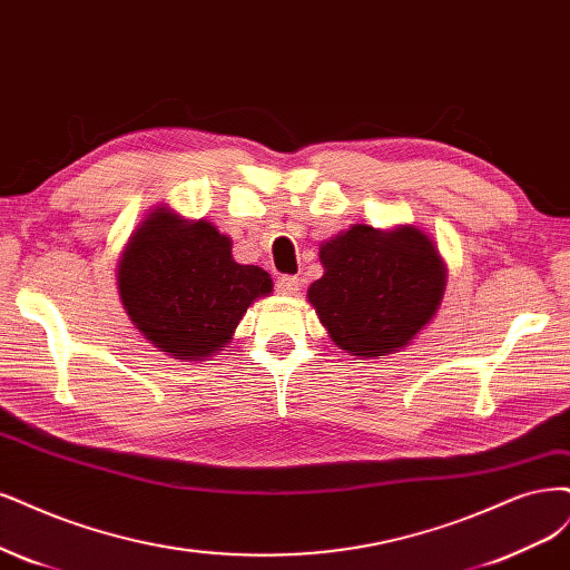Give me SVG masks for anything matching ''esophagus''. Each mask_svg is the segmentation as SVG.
Listing matches in <instances>:
<instances>
[{"label": "esophagus", "mask_w": 570, "mask_h": 570, "mask_svg": "<svg viewBox=\"0 0 570 570\" xmlns=\"http://www.w3.org/2000/svg\"><path fill=\"white\" fill-rule=\"evenodd\" d=\"M302 287V281L297 276H283L278 278V292L281 294H297Z\"/></svg>", "instance_id": "1"}]
</instances>
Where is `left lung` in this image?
<instances>
[{
    "label": "left lung",
    "mask_w": 570,
    "mask_h": 570,
    "mask_svg": "<svg viewBox=\"0 0 570 570\" xmlns=\"http://www.w3.org/2000/svg\"><path fill=\"white\" fill-rule=\"evenodd\" d=\"M318 257L325 273L306 297L330 340L351 356L396 353L436 316L448 273L424 230L356 224L323 243Z\"/></svg>",
    "instance_id": "1"
}]
</instances>
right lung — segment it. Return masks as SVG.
Returning <instances> with one entry per match:
<instances>
[{
	"instance_id": "obj_1",
	"label": "right lung",
	"mask_w": 570,
	"mask_h": 570,
	"mask_svg": "<svg viewBox=\"0 0 570 570\" xmlns=\"http://www.w3.org/2000/svg\"><path fill=\"white\" fill-rule=\"evenodd\" d=\"M117 289L136 330L179 361L219 353L247 306L271 294L259 266L233 259L230 238L209 222L153 209L131 233L117 264Z\"/></svg>"
}]
</instances>
